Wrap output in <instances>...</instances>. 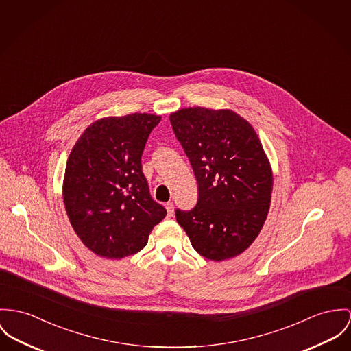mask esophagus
<instances>
[{
	"label": "esophagus",
	"instance_id": "esophagus-1",
	"mask_svg": "<svg viewBox=\"0 0 351 351\" xmlns=\"http://www.w3.org/2000/svg\"><path fill=\"white\" fill-rule=\"evenodd\" d=\"M165 208H167V213H168L169 217L173 215V204H172V203H167V204H165Z\"/></svg>",
	"mask_w": 351,
	"mask_h": 351
}]
</instances>
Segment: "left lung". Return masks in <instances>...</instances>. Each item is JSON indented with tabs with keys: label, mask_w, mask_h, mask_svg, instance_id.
<instances>
[{
	"label": "left lung",
	"mask_w": 351,
	"mask_h": 351,
	"mask_svg": "<svg viewBox=\"0 0 351 351\" xmlns=\"http://www.w3.org/2000/svg\"><path fill=\"white\" fill-rule=\"evenodd\" d=\"M169 121L197 182V203L178 208V223L210 261L242 254L270 210L272 172L259 137L230 109H179Z\"/></svg>",
	"instance_id": "left-lung-1"
}]
</instances>
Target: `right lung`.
Instances as JSON below:
<instances>
[{
  "label": "right lung",
  "mask_w": 351,
  "mask_h": 351,
  "mask_svg": "<svg viewBox=\"0 0 351 351\" xmlns=\"http://www.w3.org/2000/svg\"><path fill=\"white\" fill-rule=\"evenodd\" d=\"M160 116L132 113L90 124L65 168L62 197L71 224L96 255L121 259L143 250L167 215L141 169V155Z\"/></svg>",
  "instance_id": "1"
}]
</instances>
